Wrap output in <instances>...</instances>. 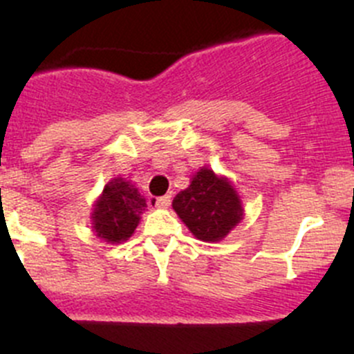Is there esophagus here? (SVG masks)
Returning <instances> with one entry per match:
<instances>
[{
    "label": "esophagus",
    "instance_id": "34e87169",
    "mask_svg": "<svg viewBox=\"0 0 354 354\" xmlns=\"http://www.w3.org/2000/svg\"><path fill=\"white\" fill-rule=\"evenodd\" d=\"M149 203H151V207H159V209H166L167 205L171 203V197L169 195H164V197H151L149 198Z\"/></svg>",
    "mask_w": 354,
    "mask_h": 354
}]
</instances>
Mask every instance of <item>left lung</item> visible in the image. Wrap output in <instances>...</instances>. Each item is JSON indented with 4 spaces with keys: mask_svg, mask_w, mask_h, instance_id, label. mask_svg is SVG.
I'll return each instance as SVG.
<instances>
[{
    "mask_svg": "<svg viewBox=\"0 0 354 354\" xmlns=\"http://www.w3.org/2000/svg\"><path fill=\"white\" fill-rule=\"evenodd\" d=\"M173 209L202 241H219L236 226L243 216L240 197L226 178L202 167L187 190L173 200Z\"/></svg>",
    "mask_w": 354,
    "mask_h": 354,
    "instance_id": "obj_1",
    "label": "left lung"
}]
</instances>
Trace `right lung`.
I'll return each instance as SVG.
<instances>
[{"label": "right lung", "mask_w": 354, "mask_h": 354, "mask_svg": "<svg viewBox=\"0 0 354 354\" xmlns=\"http://www.w3.org/2000/svg\"><path fill=\"white\" fill-rule=\"evenodd\" d=\"M145 207V198L137 188L130 181L116 178L106 185L101 198L95 202L92 227L102 240L120 243L133 234Z\"/></svg>", "instance_id": "right-lung-1"}]
</instances>
